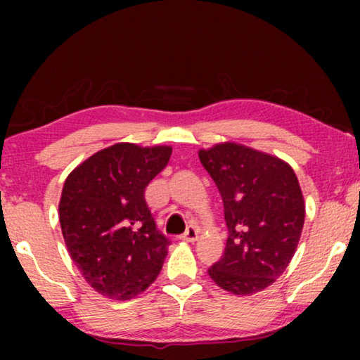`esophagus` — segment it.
<instances>
[{
    "instance_id": "34e87169",
    "label": "esophagus",
    "mask_w": 360,
    "mask_h": 360,
    "mask_svg": "<svg viewBox=\"0 0 360 360\" xmlns=\"http://www.w3.org/2000/svg\"><path fill=\"white\" fill-rule=\"evenodd\" d=\"M196 238H198V229L195 226H188L184 234H181V239L186 240V243H195Z\"/></svg>"
}]
</instances>
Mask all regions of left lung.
<instances>
[{"mask_svg":"<svg viewBox=\"0 0 360 360\" xmlns=\"http://www.w3.org/2000/svg\"><path fill=\"white\" fill-rule=\"evenodd\" d=\"M224 205L228 240L210 267L216 285L250 295L288 267L304 223V201L292 167L277 157L224 142L198 152Z\"/></svg>","mask_w":360,"mask_h":360,"instance_id":"obj_1","label":"left lung"}]
</instances>
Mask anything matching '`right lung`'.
I'll list each match as a JSON object with an SVG mask.
<instances>
[{
  "mask_svg": "<svg viewBox=\"0 0 360 360\" xmlns=\"http://www.w3.org/2000/svg\"><path fill=\"white\" fill-rule=\"evenodd\" d=\"M172 147L120 142L77 167L63 184L58 219L68 254L98 293L131 300L160 274L170 240L146 203Z\"/></svg>",
  "mask_w": 360,
  "mask_h": 360,
  "instance_id": "right-lung-1",
  "label": "right lung"
}]
</instances>
